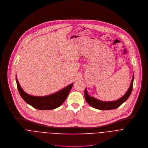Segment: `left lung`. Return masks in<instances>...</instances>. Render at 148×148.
<instances>
[{"label":"left lung","mask_w":148,"mask_h":148,"mask_svg":"<svg viewBox=\"0 0 148 148\" xmlns=\"http://www.w3.org/2000/svg\"><path fill=\"white\" fill-rule=\"evenodd\" d=\"M134 75H133L132 81L130 86L128 88L127 93L120 99L112 101H103L97 100V99L91 97L88 95L86 88L84 90V97L88 104H90L92 107L101 110H113L120 107L123 103H124L130 97L133 87Z\"/></svg>","instance_id":"left-lung-1"}]
</instances>
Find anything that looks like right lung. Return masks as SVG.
<instances>
[{
	"instance_id": "add662e5",
	"label": "right lung",
	"mask_w": 148,
	"mask_h": 148,
	"mask_svg": "<svg viewBox=\"0 0 148 148\" xmlns=\"http://www.w3.org/2000/svg\"><path fill=\"white\" fill-rule=\"evenodd\" d=\"M18 92L22 99L29 105L41 110H53L60 107L67 98L73 83L68 85L53 94L46 96H34L26 93L21 87L17 77H16Z\"/></svg>"
}]
</instances>
